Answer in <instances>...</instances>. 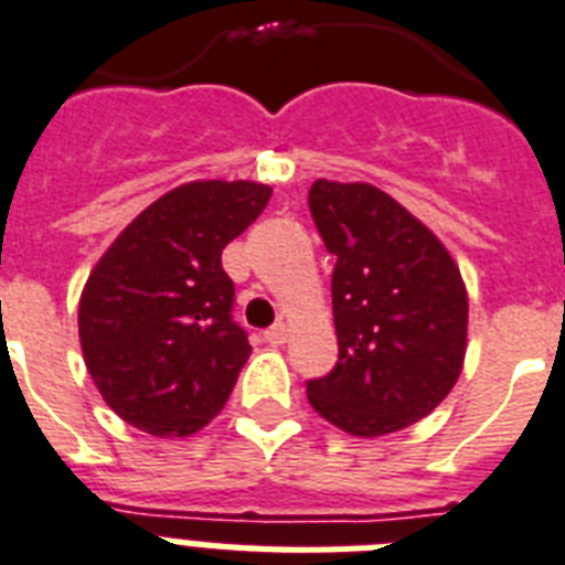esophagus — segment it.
Returning a JSON list of instances; mask_svg holds the SVG:
<instances>
[{
    "instance_id": "esophagus-1",
    "label": "esophagus",
    "mask_w": 565,
    "mask_h": 565,
    "mask_svg": "<svg viewBox=\"0 0 565 565\" xmlns=\"http://www.w3.org/2000/svg\"><path fill=\"white\" fill-rule=\"evenodd\" d=\"M264 339H267L269 344H275V348H278V344H284V341H287V327H284V324L269 327L267 333H264Z\"/></svg>"
}]
</instances>
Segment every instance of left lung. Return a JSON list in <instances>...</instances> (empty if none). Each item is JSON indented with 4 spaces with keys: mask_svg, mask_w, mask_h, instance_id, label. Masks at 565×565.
<instances>
[{
    "mask_svg": "<svg viewBox=\"0 0 565 565\" xmlns=\"http://www.w3.org/2000/svg\"><path fill=\"white\" fill-rule=\"evenodd\" d=\"M310 212L335 255L339 362L307 382L316 414L350 436L425 419L457 385L468 292L443 241L371 183L316 180Z\"/></svg>",
    "mask_w": 565,
    "mask_h": 565,
    "instance_id": "1",
    "label": "left lung"
}]
</instances>
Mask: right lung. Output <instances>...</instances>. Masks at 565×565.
Masks as SVG:
<instances>
[{
	"mask_svg": "<svg viewBox=\"0 0 565 565\" xmlns=\"http://www.w3.org/2000/svg\"><path fill=\"white\" fill-rule=\"evenodd\" d=\"M273 189L192 180L146 206L92 269L79 296L85 367L114 414L151 436H189L226 405L253 348L232 321L221 267Z\"/></svg>",
	"mask_w": 565,
	"mask_h": 565,
	"instance_id": "obj_1",
	"label": "right lung"
}]
</instances>
